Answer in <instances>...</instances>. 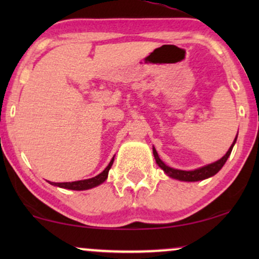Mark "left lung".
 <instances>
[{
    "label": "left lung",
    "mask_w": 259,
    "mask_h": 259,
    "mask_svg": "<svg viewBox=\"0 0 259 259\" xmlns=\"http://www.w3.org/2000/svg\"><path fill=\"white\" fill-rule=\"evenodd\" d=\"M236 141H237V136L235 138V140H233L232 145L230 146L229 151L226 152L224 157H222L219 160L212 162V164L205 165L203 167L192 169V171H183V169L169 167V166L166 165L165 162L159 158L158 152L155 150L154 146H153V155H154L155 162H157L159 167H160L162 171L165 172V175H167L169 178L180 180V182H199V180H204V179L210 178V177H213L214 175H217V173L221 171V168L224 166L226 160H228V158L230 157V154H231V151L233 146H235Z\"/></svg>",
    "instance_id": "1"
}]
</instances>
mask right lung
Wrapping results in <instances>:
<instances>
[{
    "label": "right lung",
    "mask_w": 259,
    "mask_h": 259,
    "mask_svg": "<svg viewBox=\"0 0 259 259\" xmlns=\"http://www.w3.org/2000/svg\"><path fill=\"white\" fill-rule=\"evenodd\" d=\"M113 161H114V157L112 158V160L109 161L107 167H106L104 171H102L100 175L93 177V178L84 179V180H77V182H69V183H52L49 182L51 185L62 187V189H68V190H74V191H83V190H90L93 189V187H97L105 182L108 177V172L111 169Z\"/></svg>",
    "instance_id": "right-lung-1"
}]
</instances>
